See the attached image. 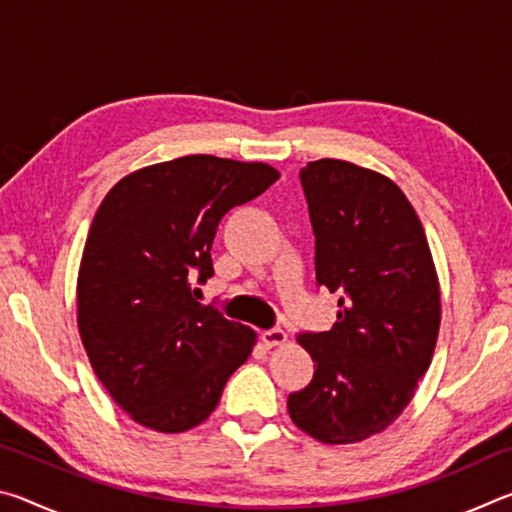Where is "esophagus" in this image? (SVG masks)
Instances as JSON below:
<instances>
[{
  "instance_id": "1",
  "label": "esophagus",
  "mask_w": 512,
  "mask_h": 512,
  "mask_svg": "<svg viewBox=\"0 0 512 512\" xmlns=\"http://www.w3.org/2000/svg\"><path fill=\"white\" fill-rule=\"evenodd\" d=\"M262 341H264L266 348H275V345H284V343H287V332H284L282 327L264 329V332H262Z\"/></svg>"
}]
</instances>
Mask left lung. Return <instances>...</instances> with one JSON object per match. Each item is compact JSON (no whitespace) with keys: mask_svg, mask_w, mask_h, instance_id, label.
<instances>
[{"mask_svg":"<svg viewBox=\"0 0 512 512\" xmlns=\"http://www.w3.org/2000/svg\"><path fill=\"white\" fill-rule=\"evenodd\" d=\"M316 239V284L339 293L327 332H300L314 377L289 395L291 420L327 445L386 429L427 372L440 291L422 223L393 180L345 160L300 169Z\"/></svg>","mask_w":512,"mask_h":512,"instance_id":"obj_1","label":"left lung"}]
</instances>
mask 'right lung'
Returning a JSON list of instances; mask_svg holds the SVG:
<instances>
[{"mask_svg": "<svg viewBox=\"0 0 512 512\" xmlns=\"http://www.w3.org/2000/svg\"><path fill=\"white\" fill-rule=\"evenodd\" d=\"M277 178L262 162L185 155L131 173L103 198L79 271V332L99 381L135 422L196 427L248 359L253 329L203 307L192 284L214 275L223 216Z\"/></svg>", "mask_w": 512, "mask_h": 512, "instance_id": "add662e5", "label": "right lung"}]
</instances>
